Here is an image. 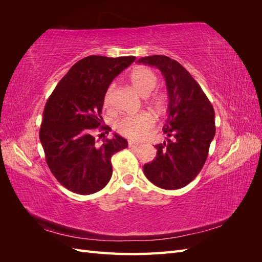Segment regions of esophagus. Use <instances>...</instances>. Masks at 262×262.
I'll return each instance as SVG.
<instances>
[{
    "label": "esophagus",
    "mask_w": 262,
    "mask_h": 262,
    "mask_svg": "<svg viewBox=\"0 0 262 262\" xmlns=\"http://www.w3.org/2000/svg\"><path fill=\"white\" fill-rule=\"evenodd\" d=\"M139 146V143H137V142H133V141H130L129 142V147L131 148H137Z\"/></svg>",
    "instance_id": "34e87169"
}]
</instances>
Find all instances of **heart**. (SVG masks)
<instances>
[{"label": "heart", "instance_id": "heart-1", "mask_svg": "<svg viewBox=\"0 0 262 262\" xmlns=\"http://www.w3.org/2000/svg\"><path fill=\"white\" fill-rule=\"evenodd\" d=\"M130 82L133 89L141 96H147L157 84V76L152 70L147 68H139L134 70L130 75ZM113 91L114 85H110L106 91L104 97V102L106 106L110 104ZM149 102L155 109L158 110L163 107V97L158 94H154L150 96ZM152 124V116L147 113H140L137 115H130L122 118L117 123V130L130 139H141L146 136Z\"/></svg>", "mask_w": 262, "mask_h": 262}]
</instances>
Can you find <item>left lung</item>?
Masks as SVG:
<instances>
[{
	"instance_id": "8db88e82",
	"label": "left lung",
	"mask_w": 262,
	"mask_h": 262,
	"mask_svg": "<svg viewBox=\"0 0 262 262\" xmlns=\"http://www.w3.org/2000/svg\"><path fill=\"white\" fill-rule=\"evenodd\" d=\"M138 63L160 69L168 93L167 120L163 128L167 138L154 146L156 157L144 165V173L160 188H182L198 176L207 161L215 136L214 109L200 85L176 60L149 55Z\"/></svg>"
}]
</instances>
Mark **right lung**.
<instances>
[{"label":"right lung","instance_id":"obj_1","mask_svg":"<svg viewBox=\"0 0 262 262\" xmlns=\"http://www.w3.org/2000/svg\"><path fill=\"white\" fill-rule=\"evenodd\" d=\"M134 60L86 57L69 70L47 101L39 139L53 176L70 191L85 195L101 190L113 175V155L128 147L117 133L98 145L95 132L109 85ZM99 129L109 132L108 126Z\"/></svg>","mask_w":262,"mask_h":262}]
</instances>
